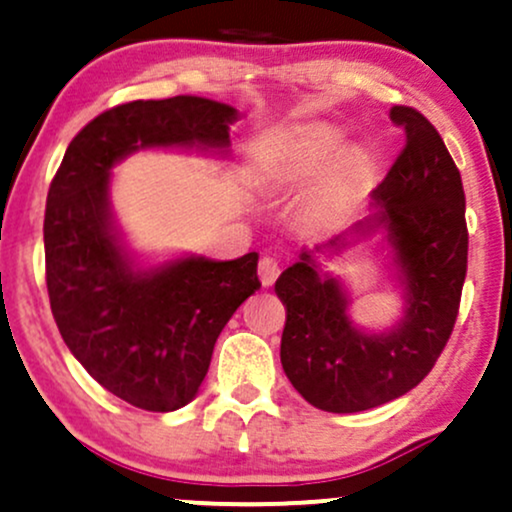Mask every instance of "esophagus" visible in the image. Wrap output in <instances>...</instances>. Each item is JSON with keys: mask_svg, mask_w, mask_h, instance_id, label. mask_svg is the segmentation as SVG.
<instances>
[{"mask_svg": "<svg viewBox=\"0 0 512 512\" xmlns=\"http://www.w3.org/2000/svg\"><path fill=\"white\" fill-rule=\"evenodd\" d=\"M260 281H262V286H272L274 281H276V276H279V272H281V267H279V262L274 260V257H262L260 260Z\"/></svg>", "mask_w": 512, "mask_h": 512, "instance_id": "1", "label": "esophagus"}]
</instances>
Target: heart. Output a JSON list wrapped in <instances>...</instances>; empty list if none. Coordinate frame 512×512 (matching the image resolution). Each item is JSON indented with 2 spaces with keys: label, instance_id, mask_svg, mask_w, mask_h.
<instances>
[{
  "label": "heart",
  "instance_id": "1",
  "mask_svg": "<svg viewBox=\"0 0 512 512\" xmlns=\"http://www.w3.org/2000/svg\"><path fill=\"white\" fill-rule=\"evenodd\" d=\"M339 151V137L330 132H317V134H305L303 139H298L293 144L289 163H286V173L291 180H308L315 173H320L327 163L332 161V156ZM356 187H358V170L354 161H339L332 168H327V173L322 175L313 192V204L317 211H342L349 207L356 199Z\"/></svg>",
  "mask_w": 512,
  "mask_h": 512
}]
</instances>
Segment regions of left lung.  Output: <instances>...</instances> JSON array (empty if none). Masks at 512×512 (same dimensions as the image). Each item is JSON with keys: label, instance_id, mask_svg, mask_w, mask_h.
<instances>
[{"label": "left lung", "instance_id": "1", "mask_svg": "<svg viewBox=\"0 0 512 512\" xmlns=\"http://www.w3.org/2000/svg\"><path fill=\"white\" fill-rule=\"evenodd\" d=\"M404 149L370 192L375 211L284 269L274 291L286 305L281 366L305 402L332 414L366 411L407 395L436 366L460 310L467 221L460 170L419 110L395 105ZM383 227L405 286V315L390 333L350 322L348 297L317 256L341 254Z\"/></svg>", "mask_w": 512, "mask_h": 512}]
</instances>
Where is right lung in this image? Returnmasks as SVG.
I'll list each match as a JSON object with an SVG mask.
<instances>
[{
	"label": "right lung",
	"mask_w": 512,
	"mask_h": 512,
	"mask_svg": "<svg viewBox=\"0 0 512 512\" xmlns=\"http://www.w3.org/2000/svg\"><path fill=\"white\" fill-rule=\"evenodd\" d=\"M236 120V108L199 96L122 103L76 134L52 178L43 223L52 315L86 373L132 407L192 402L221 330L262 284L257 252L134 267L110 214V170L156 146L226 154Z\"/></svg>",
	"instance_id": "1"
}]
</instances>
